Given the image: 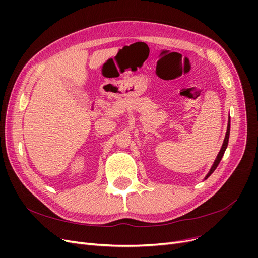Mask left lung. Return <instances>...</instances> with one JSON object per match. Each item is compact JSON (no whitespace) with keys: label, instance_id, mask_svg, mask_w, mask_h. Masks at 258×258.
I'll return each mask as SVG.
<instances>
[{"label":"left lung","instance_id":"left-lung-1","mask_svg":"<svg viewBox=\"0 0 258 258\" xmlns=\"http://www.w3.org/2000/svg\"><path fill=\"white\" fill-rule=\"evenodd\" d=\"M228 119H229V120H228L227 131H226V136H225V139H224V142H223L222 148H221L220 153L217 154V156H216V159L214 160L213 165H212V167H211V169H210V171H209V173L206 175L205 179H207L211 174H212V173L214 172V170L216 169V167L218 166V163H220V161H221V159H222V157H223V155H224V153H225V151H226V148H227V145H228V140H229V132H230V117H229Z\"/></svg>","mask_w":258,"mask_h":258}]
</instances>
